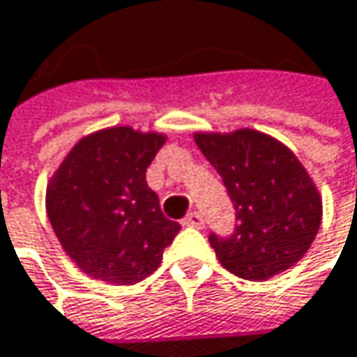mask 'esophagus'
Instances as JSON below:
<instances>
[{
  "instance_id": "1",
  "label": "esophagus",
  "mask_w": 357,
  "mask_h": 357,
  "mask_svg": "<svg viewBox=\"0 0 357 357\" xmlns=\"http://www.w3.org/2000/svg\"><path fill=\"white\" fill-rule=\"evenodd\" d=\"M183 226H190V228H204V218L199 216L198 212H190L183 220H181Z\"/></svg>"
}]
</instances>
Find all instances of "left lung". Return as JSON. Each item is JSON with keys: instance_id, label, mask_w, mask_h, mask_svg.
Masks as SVG:
<instances>
[{"instance_id": "8db88e82", "label": "left lung", "mask_w": 357, "mask_h": 357, "mask_svg": "<svg viewBox=\"0 0 357 357\" xmlns=\"http://www.w3.org/2000/svg\"><path fill=\"white\" fill-rule=\"evenodd\" d=\"M234 206L228 236L210 232L218 261L232 275L264 281L309 250L321 224V199L297 158L271 137L242 129L196 135Z\"/></svg>"}]
</instances>
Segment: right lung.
Returning <instances> with one entry per match:
<instances>
[{"mask_svg":"<svg viewBox=\"0 0 357 357\" xmlns=\"http://www.w3.org/2000/svg\"><path fill=\"white\" fill-rule=\"evenodd\" d=\"M165 137L115 127L82 139L48 185V218L86 275L116 284L149 277L179 232L147 185Z\"/></svg>","mask_w":357,"mask_h":357,"instance_id":"add662e5","label":"right lung"}]
</instances>
